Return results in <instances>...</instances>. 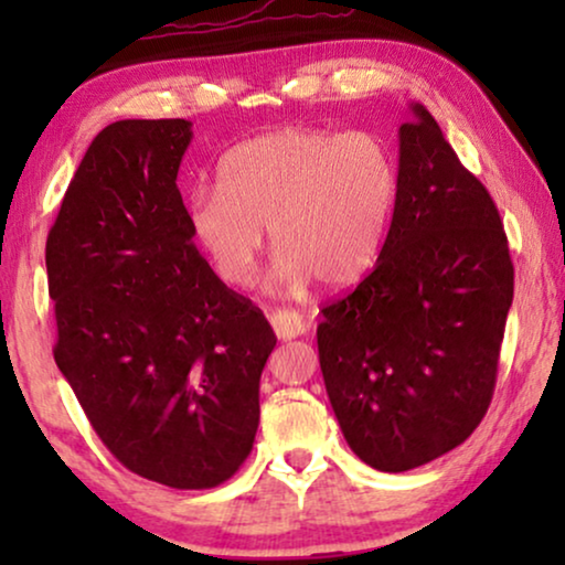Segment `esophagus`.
Here are the masks:
<instances>
[{
	"mask_svg": "<svg viewBox=\"0 0 565 565\" xmlns=\"http://www.w3.org/2000/svg\"><path fill=\"white\" fill-rule=\"evenodd\" d=\"M267 319H269V323H273L275 334L280 337L282 342L300 337L308 329L303 316H300L298 311H292V308H273V311L267 313Z\"/></svg>",
	"mask_w": 565,
	"mask_h": 565,
	"instance_id": "1",
	"label": "esophagus"
}]
</instances>
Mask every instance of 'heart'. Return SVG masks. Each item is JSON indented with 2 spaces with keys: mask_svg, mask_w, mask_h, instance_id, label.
<instances>
[{
  "mask_svg": "<svg viewBox=\"0 0 565 565\" xmlns=\"http://www.w3.org/2000/svg\"><path fill=\"white\" fill-rule=\"evenodd\" d=\"M401 192L398 159L373 130L282 128L238 143L221 184H198L188 223L215 275L244 288L269 231L275 277L342 290L381 259Z\"/></svg>",
  "mask_w": 565,
  "mask_h": 565,
  "instance_id": "1",
  "label": "heart"
}]
</instances>
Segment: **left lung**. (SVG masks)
I'll list each match as a JSON object with an SVG mask.
<instances>
[{
    "label": "left lung",
    "instance_id": "1",
    "mask_svg": "<svg viewBox=\"0 0 565 565\" xmlns=\"http://www.w3.org/2000/svg\"><path fill=\"white\" fill-rule=\"evenodd\" d=\"M398 169L381 259L323 308L316 329L342 435L385 473L419 468L473 435L514 298L497 205L419 103L398 128Z\"/></svg>",
    "mask_w": 565,
    "mask_h": 565
}]
</instances>
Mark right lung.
<instances>
[{
  "mask_svg": "<svg viewBox=\"0 0 565 565\" xmlns=\"http://www.w3.org/2000/svg\"><path fill=\"white\" fill-rule=\"evenodd\" d=\"M192 122L95 136L45 242L53 360L136 476L213 489L252 452L275 331L192 244L177 172Z\"/></svg>",
  "mask_w": 565,
  "mask_h": 565,
  "instance_id": "1",
  "label": "right lung"
}]
</instances>
